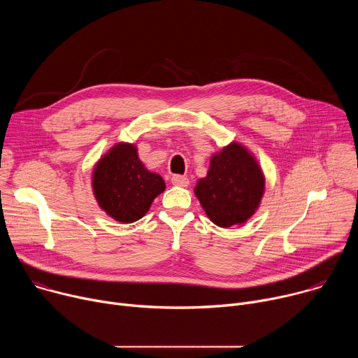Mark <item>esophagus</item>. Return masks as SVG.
I'll list each match as a JSON object with an SVG mask.
<instances>
[{"label":"esophagus","mask_w":358,"mask_h":358,"mask_svg":"<svg viewBox=\"0 0 358 358\" xmlns=\"http://www.w3.org/2000/svg\"><path fill=\"white\" fill-rule=\"evenodd\" d=\"M171 182L174 185H178V187H187L189 184V180L185 177V176H180V174H176L171 177Z\"/></svg>","instance_id":"esophagus-1"}]
</instances>
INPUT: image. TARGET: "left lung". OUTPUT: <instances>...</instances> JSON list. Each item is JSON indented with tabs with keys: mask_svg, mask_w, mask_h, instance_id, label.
<instances>
[{
	"mask_svg": "<svg viewBox=\"0 0 358 358\" xmlns=\"http://www.w3.org/2000/svg\"><path fill=\"white\" fill-rule=\"evenodd\" d=\"M265 178L255 159L238 143L213 156L206 178L195 187L203 211L218 227L242 224L257 211L264 195Z\"/></svg>",
	"mask_w": 358,
	"mask_h": 358,
	"instance_id": "obj_1",
	"label": "left lung"
}]
</instances>
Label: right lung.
<instances>
[{
  "label": "right lung",
  "mask_w": 358,
  "mask_h": 358,
  "mask_svg": "<svg viewBox=\"0 0 358 358\" xmlns=\"http://www.w3.org/2000/svg\"><path fill=\"white\" fill-rule=\"evenodd\" d=\"M164 188V180L150 173L136 145L127 143L115 145L93 171V192L100 208L124 224L140 220Z\"/></svg>",
  "instance_id": "right-lung-1"
}]
</instances>
